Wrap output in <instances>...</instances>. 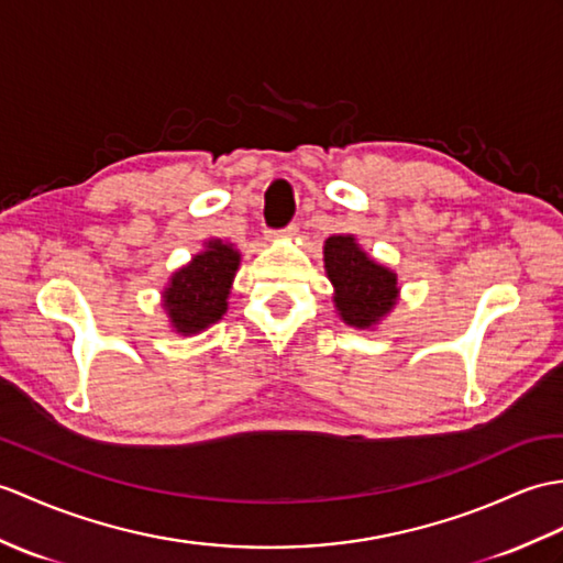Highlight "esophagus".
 <instances>
[{"instance_id":"1","label":"esophagus","mask_w":563,"mask_h":563,"mask_svg":"<svg viewBox=\"0 0 563 563\" xmlns=\"http://www.w3.org/2000/svg\"><path fill=\"white\" fill-rule=\"evenodd\" d=\"M297 222H290V225H287L285 230H268L266 232V238L268 240H278V238H295V234H297Z\"/></svg>"}]
</instances>
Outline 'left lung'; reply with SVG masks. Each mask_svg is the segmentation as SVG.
<instances>
[{"label": "left lung", "instance_id": "1", "mask_svg": "<svg viewBox=\"0 0 563 563\" xmlns=\"http://www.w3.org/2000/svg\"><path fill=\"white\" fill-rule=\"evenodd\" d=\"M323 266L333 283L341 319L355 329H372L398 302V276L367 256L352 234H333L323 244Z\"/></svg>", "mask_w": 563, "mask_h": 563}]
</instances>
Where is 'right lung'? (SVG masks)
I'll list each match as a JSON object with an SVG mask.
<instances>
[{
    "mask_svg": "<svg viewBox=\"0 0 563 563\" xmlns=\"http://www.w3.org/2000/svg\"><path fill=\"white\" fill-rule=\"evenodd\" d=\"M238 268L240 252L232 244L208 240L201 254L173 273L163 292V307L173 329L181 335H194L220 321L228 311L230 287Z\"/></svg>",
    "mask_w": 563,
    "mask_h": 563,
    "instance_id": "right-lung-1",
    "label": "right lung"
}]
</instances>
